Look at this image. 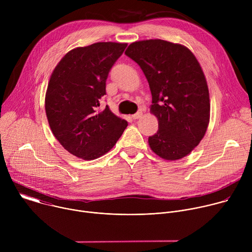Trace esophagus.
I'll return each mask as SVG.
<instances>
[{
    "label": "esophagus",
    "mask_w": 252,
    "mask_h": 252,
    "mask_svg": "<svg viewBox=\"0 0 252 252\" xmlns=\"http://www.w3.org/2000/svg\"><path fill=\"white\" fill-rule=\"evenodd\" d=\"M141 117H142V113H141V112H138V113H136V114H134V115L131 116V118H132L133 120H138V119H140Z\"/></svg>",
    "instance_id": "34e87169"
}]
</instances>
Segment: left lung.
<instances>
[{
	"label": "left lung",
	"mask_w": 252,
	"mask_h": 252,
	"mask_svg": "<svg viewBox=\"0 0 252 252\" xmlns=\"http://www.w3.org/2000/svg\"><path fill=\"white\" fill-rule=\"evenodd\" d=\"M125 54L140 66L153 95L150 109L158 129L149 137L151 150L165 160L187 157L203 138L210 118L208 87L195 56L159 39L131 43Z\"/></svg>",
	"instance_id": "8db88e82"
}]
</instances>
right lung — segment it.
Returning a JSON list of instances; mask_svg holds the SVG:
<instances>
[{
	"mask_svg": "<svg viewBox=\"0 0 252 252\" xmlns=\"http://www.w3.org/2000/svg\"><path fill=\"white\" fill-rule=\"evenodd\" d=\"M126 43L100 42L66 53L51 75L45 109L53 134L63 148L85 160L109 153L127 122L109 106L100 111L109 71Z\"/></svg>",
	"mask_w": 252,
	"mask_h": 252,
	"instance_id": "right-lung-1",
	"label": "right lung"
}]
</instances>
